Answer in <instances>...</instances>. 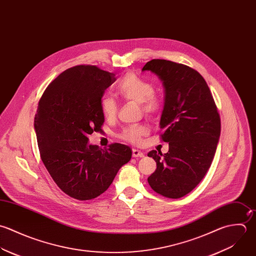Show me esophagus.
<instances>
[{
	"instance_id": "1",
	"label": "esophagus",
	"mask_w": 256,
	"mask_h": 256,
	"mask_svg": "<svg viewBox=\"0 0 256 256\" xmlns=\"http://www.w3.org/2000/svg\"><path fill=\"white\" fill-rule=\"evenodd\" d=\"M132 156H133L134 158H138V157L142 158V157H144V153H143L142 151H140V150L133 149V150H132Z\"/></svg>"
}]
</instances>
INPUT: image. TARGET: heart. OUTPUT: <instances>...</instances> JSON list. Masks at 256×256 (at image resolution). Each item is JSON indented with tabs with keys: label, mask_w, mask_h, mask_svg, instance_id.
<instances>
[{
	"label": "heart",
	"mask_w": 256,
	"mask_h": 256,
	"mask_svg": "<svg viewBox=\"0 0 256 256\" xmlns=\"http://www.w3.org/2000/svg\"><path fill=\"white\" fill-rule=\"evenodd\" d=\"M115 93L124 100L139 103L143 111L148 115H156L161 110V100L154 93V86L133 72L127 74L117 84ZM101 110L106 119H113L117 113L116 101L110 97L103 98ZM147 133L148 128L145 125L130 126L123 129L120 137L132 144H138Z\"/></svg>",
	"instance_id": "b5f03b06"
}]
</instances>
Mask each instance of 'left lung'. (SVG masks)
<instances>
[{"label":"left lung","instance_id":"left-lung-1","mask_svg":"<svg viewBox=\"0 0 256 256\" xmlns=\"http://www.w3.org/2000/svg\"><path fill=\"white\" fill-rule=\"evenodd\" d=\"M142 72L155 74L165 89L161 135L169 143L166 154L152 150L148 157L157 169L148 178L158 194L178 198L192 192L206 176L220 135V118L210 90L194 70L166 60L148 62Z\"/></svg>","mask_w":256,"mask_h":256}]
</instances>
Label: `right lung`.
<instances>
[{"label":"right lung","instance_id":"obj_1","mask_svg":"<svg viewBox=\"0 0 256 256\" xmlns=\"http://www.w3.org/2000/svg\"><path fill=\"white\" fill-rule=\"evenodd\" d=\"M115 80L112 72L78 66L60 74L38 102L34 131L42 161L58 188L80 200L103 194L132 156L123 144H89L88 135L102 130L101 99Z\"/></svg>","mask_w":256,"mask_h":256}]
</instances>
